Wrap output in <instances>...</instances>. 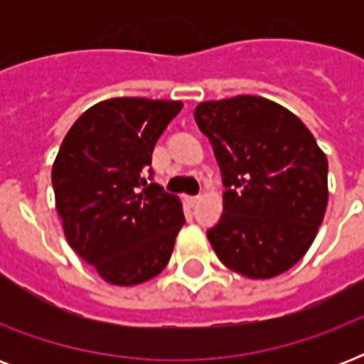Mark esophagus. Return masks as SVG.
Instances as JSON below:
<instances>
[{"label": "esophagus", "mask_w": 364, "mask_h": 364, "mask_svg": "<svg viewBox=\"0 0 364 364\" xmlns=\"http://www.w3.org/2000/svg\"><path fill=\"white\" fill-rule=\"evenodd\" d=\"M187 202H188V204H191V205H196V204H198V202H200V196H188Z\"/></svg>", "instance_id": "1"}]
</instances>
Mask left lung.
I'll use <instances>...</instances> for the list:
<instances>
[{
	"instance_id": "1",
	"label": "left lung",
	"mask_w": 364,
	"mask_h": 364,
	"mask_svg": "<svg viewBox=\"0 0 364 364\" xmlns=\"http://www.w3.org/2000/svg\"><path fill=\"white\" fill-rule=\"evenodd\" d=\"M196 124L221 168L223 215L208 230L223 264L268 279L299 262L327 210V156L299 117L260 96L204 102Z\"/></svg>"
}]
</instances>
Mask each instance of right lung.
<instances>
[{
	"label": "right lung",
	"instance_id": "right-lung-1",
	"mask_svg": "<svg viewBox=\"0 0 364 364\" xmlns=\"http://www.w3.org/2000/svg\"><path fill=\"white\" fill-rule=\"evenodd\" d=\"M181 102L113 98L87 109L53 166L68 243L107 283L130 287L164 270L185 225L181 202L153 179V149Z\"/></svg>",
	"mask_w": 364,
	"mask_h": 364
}]
</instances>
